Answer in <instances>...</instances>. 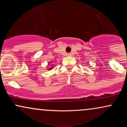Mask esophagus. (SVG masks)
Segmentation results:
<instances>
[{
	"label": "esophagus",
	"instance_id": "1",
	"mask_svg": "<svg viewBox=\"0 0 127 127\" xmlns=\"http://www.w3.org/2000/svg\"><path fill=\"white\" fill-rule=\"evenodd\" d=\"M67 55H68V56H71V55H72V54L68 53V54H67Z\"/></svg>",
	"mask_w": 127,
	"mask_h": 127
}]
</instances>
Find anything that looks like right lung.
<instances>
[{"instance_id":"1","label":"right lung","mask_w":127,"mask_h":127,"mask_svg":"<svg viewBox=\"0 0 127 127\" xmlns=\"http://www.w3.org/2000/svg\"><path fill=\"white\" fill-rule=\"evenodd\" d=\"M50 63H51V62H50ZM49 63L48 64V65H47V67H49V63ZM53 67H54V65H52V66L50 67H47V68H47V69H48V70H50L52 69V68H53Z\"/></svg>"}]
</instances>
